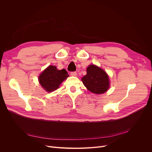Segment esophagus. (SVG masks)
Segmentation results:
<instances>
[{
	"label": "esophagus",
	"mask_w": 152,
	"mask_h": 152,
	"mask_svg": "<svg viewBox=\"0 0 152 152\" xmlns=\"http://www.w3.org/2000/svg\"><path fill=\"white\" fill-rule=\"evenodd\" d=\"M70 75L73 76H77V73L76 72H72L70 73Z\"/></svg>",
	"instance_id": "1"
}]
</instances>
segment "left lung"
Segmentation results:
<instances>
[{"mask_svg": "<svg viewBox=\"0 0 152 152\" xmlns=\"http://www.w3.org/2000/svg\"><path fill=\"white\" fill-rule=\"evenodd\" d=\"M84 85L95 94H102L110 88L109 77L100 67L90 65L86 69V75L82 78Z\"/></svg>", "mask_w": 152, "mask_h": 152, "instance_id": "obj_1", "label": "left lung"}]
</instances>
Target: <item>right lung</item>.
Instances as JSON below:
<instances>
[{
  "label": "right lung",
  "mask_w": 152,
  "mask_h": 152,
  "mask_svg": "<svg viewBox=\"0 0 152 152\" xmlns=\"http://www.w3.org/2000/svg\"><path fill=\"white\" fill-rule=\"evenodd\" d=\"M69 76L65 69L57 70L55 66H50L39 76V82L42 87L48 92H51L59 88V85Z\"/></svg>",
  "instance_id": "add662e5"
}]
</instances>
